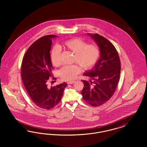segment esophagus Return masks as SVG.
Instances as JSON below:
<instances>
[{
	"label": "esophagus",
	"mask_w": 147,
	"mask_h": 147,
	"mask_svg": "<svg viewBox=\"0 0 147 147\" xmlns=\"http://www.w3.org/2000/svg\"><path fill=\"white\" fill-rule=\"evenodd\" d=\"M76 82L75 81H72V82H68V83H67V84H73V83H74Z\"/></svg>",
	"instance_id": "1"
}]
</instances>
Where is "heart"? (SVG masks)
Returning a JSON list of instances; mask_svg holds the SVG:
<instances>
[{"instance_id": "1", "label": "heart", "mask_w": 147, "mask_h": 147, "mask_svg": "<svg viewBox=\"0 0 147 147\" xmlns=\"http://www.w3.org/2000/svg\"><path fill=\"white\" fill-rule=\"evenodd\" d=\"M63 47L74 53L73 62L77 63L84 69L92 67L98 61L100 50L94 44H89L83 40L75 38L65 41L62 43ZM61 49L55 46L52 49L51 59L52 64L58 67L61 64ZM80 68L76 64L65 65L61 68L59 74L62 79L66 81L74 80L80 73Z\"/></svg>"}]
</instances>
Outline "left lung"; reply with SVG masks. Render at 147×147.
I'll return each mask as SVG.
<instances>
[{
    "label": "left lung",
    "mask_w": 147,
    "mask_h": 147,
    "mask_svg": "<svg viewBox=\"0 0 147 147\" xmlns=\"http://www.w3.org/2000/svg\"><path fill=\"white\" fill-rule=\"evenodd\" d=\"M87 34L97 44L100 56L94 67L84 73V76L93 81L82 80L84 88L81 93L85 102L99 106L110 100L116 89L121 63L117 50L108 40L97 34Z\"/></svg>",
    "instance_id": "left-lung-1"
}]
</instances>
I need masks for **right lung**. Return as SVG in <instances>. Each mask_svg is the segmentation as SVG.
<instances>
[{"label": "right lung", "mask_w": 147, "mask_h": 147, "mask_svg": "<svg viewBox=\"0 0 147 147\" xmlns=\"http://www.w3.org/2000/svg\"><path fill=\"white\" fill-rule=\"evenodd\" d=\"M56 35H47L34 42L24 56L21 64V78L30 98L40 108L49 110L61 101L64 82L49 88L47 82L53 69L50 57L52 40Z\"/></svg>", "instance_id": "add662e5"}]
</instances>
